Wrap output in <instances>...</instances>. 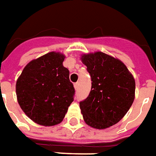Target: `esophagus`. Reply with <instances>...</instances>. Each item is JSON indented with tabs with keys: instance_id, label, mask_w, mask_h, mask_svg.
<instances>
[{
	"instance_id": "1",
	"label": "esophagus",
	"mask_w": 156,
	"mask_h": 156,
	"mask_svg": "<svg viewBox=\"0 0 156 156\" xmlns=\"http://www.w3.org/2000/svg\"><path fill=\"white\" fill-rule=\"evenodd\" d=\"M74 88L76 90H78V88H79V83H74Z\"/></svg>"
}]
</instances>
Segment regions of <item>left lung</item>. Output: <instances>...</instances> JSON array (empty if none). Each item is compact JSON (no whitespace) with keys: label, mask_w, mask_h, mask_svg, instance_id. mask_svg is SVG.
<instances>
[{"label":"left lung","mask_w":156,"mask_h":156,"mask_svg":"<svg viewBox=\"0 0 156 156\" xmlns=\"http://www.w3.org/2000/svg\"><path fill=\"white\" fill-rule=\"evenodd\" d=\"M87 66L92 87L79 103L86 124L95 129H106L117 124L134 99L135 82L126 66L101 51L82 56Z\"/></svg>","instance_id":"8db88e82"}]
</instances>
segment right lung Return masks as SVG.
<instances>
[{
	"mask_svg": "<svg viewBox=\"0 0 156 156\" xmlns=\"http://www.w3.org/2000/svg\"><path fill=\"white\" fill-rule=\"evenodd\" d=\"M64 55L51 51L30 62L16 81V92L23 112L35 123L52 126L63 119L75 89Z\"/></svg>",
	"mask_w": 156,
	"mask_h": 156,
	"instance_id": "obj_1",
	"label": "right lung"
}]
</instances>
